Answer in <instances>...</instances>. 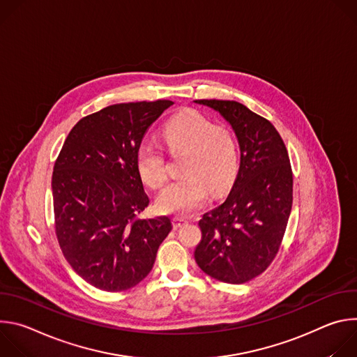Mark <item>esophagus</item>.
<instances>
[{
    "instance_id": "obj_1",
    "label": "esophagus",
    "mask_w": 357,
    "mask_h": 357,
    "mask_svg": "<svg viewBox=\"0 0 357 357\" xmlns=\"http://www.w3.org/2000/svg\"><path fill=\"white\" fill-rule=\"evenodd\" d=\"M186 223H188V220L183 219V218H174V227L175 229H179V227L185 226Z\"/></svg>"
}]
</instances>
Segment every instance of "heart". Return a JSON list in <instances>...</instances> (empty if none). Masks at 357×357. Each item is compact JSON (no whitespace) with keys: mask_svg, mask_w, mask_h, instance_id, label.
<instances>
[{"mask_svg":"<svg viewBox=\"0 0 357 357\" xmlns=\"http://www.w3.org/2000/svg\"><path fill=\"white\" fill-rule=\"evenodd\" d=\"M164 138L174 152H186L182 161L185 176L168 183L157 197L162 213L189 216L206 200L208 189L213 195L223 192L234 178L237 152L231 135L197 113H185L164 128ZM137 171L151 188H160L167 179L162 149L144 141L135 155Z\"/></svg>","mask_w":357,"mask_h":357,"instance_id":"heart-1","label":"heart"}]
</instances>
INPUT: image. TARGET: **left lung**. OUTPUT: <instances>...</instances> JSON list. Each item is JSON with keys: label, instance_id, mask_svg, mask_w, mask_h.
<instances>
[{"label": "left lung", "instance_id": "obj_1", "mask_svg": "<svg viewBox=\"0 0 357 357\" xmlns=\"http://www.w3.org/2000/svg\"><path fill=\"white\" fill-rule=\"evenodd\" d=\"M219 113L240 148V167L220 206L199 220L202 240L195 248L200 270L227 284L260 275L274 260L292 208V171L275 127L230 100H195Z\"/></svg>", "mask_w": 357, "mask_h": 357}]
</instances>
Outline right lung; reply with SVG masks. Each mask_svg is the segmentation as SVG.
Here are the masks:
<instances>
[{"mask_svg": "<svg viewBox=\"0 0 357 357\" xmlns=\"http://www.w3.org/2000/svg\"><path fill=\"white\" fill-rule=\"evenodd\" d=\"M174 103L113 105L83 117L54 167L55 229L70 267L90 285L126 291L155 263L168 216L137 219L149 203L135 155L144 134Z\"/></svg>", "mask_w": 357, "mask_h": 357, "instance_id": "obj_1", "label": "right lung"}]
</instances>
